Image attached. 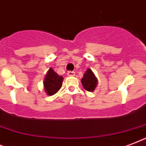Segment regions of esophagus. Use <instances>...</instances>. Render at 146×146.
I'll use <instances>...</instances> for the list:
<instances>
[{"label": "esophagus", "mask_w": 146, "mask_h": 146, "mask_svg": "<svg viewBox=\"0 0 146 146\" xmlns=\"http://www.w3.org/2000/svg\"><path fill=\"white\" fill-rule=\"evenodd\" d=\"M67 76H75V72H73V71H69L68 73H67Z\"/></svg>", "instance_id": "obj_1"}]
</instances>
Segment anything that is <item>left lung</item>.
<instances>
[{
  "label": "left lung",
  "instance_id": "obj_1",
  "mask_svg": "<svg viewBox=\"0 0 146 146\" xmlns=\"http://www.w3.org/2000/svg\"><path fill=\"white\" fill-rule=\"evenodd\" d=\"M82 86L86 91L93 92L98 85V79L91 69H87L81 80Z\"/></svg>",
  "mask_w": 146,
  "mask_h": 146
}]
</instances>
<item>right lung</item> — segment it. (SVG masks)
Segmentation results:
<instances>
[{
    "label": "right lung",
    "instance_id": "obj_1",
    "mask_svg": "<svg viewBox=\"0 0 146 146\" xmlns=\"http://www.w3.org/2000/svg\"><path fill=\"white\" fill-rule=\"evenodd\" d=\"M64 77L62 76L58 75L56 72L54 71L51 67L47 72L46 75L44 76V89L45 93L49 96L54 95L59 91L61 88L63 83Z\"/></svg>",
    "mask_w": 146,
    "mask_h": 146
}]
</instances>
